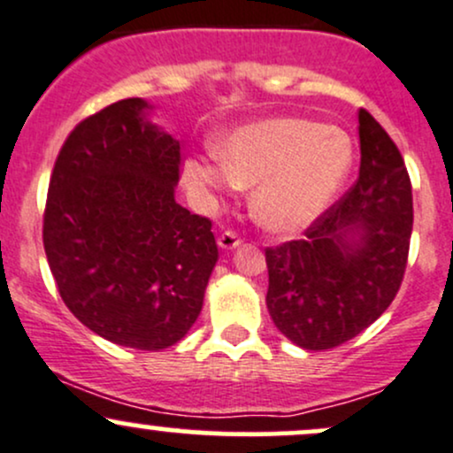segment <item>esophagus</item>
<instances>
[{"instance_id": "1", "label": "esophagus", "mask_w": 453, "mask_h": 453, "mask_svg": "<svg viewBox=\"0 0 453 453\" xmlns=\"http://www.w3.org/2000/svg\"><path fill=\"white\" fill-rule=\"evenodd\" d=\"M242 242V238L236 234L234 230H227V232H223L221 236H219V247H221V250H234V247H238Z\"/></svg>"}]
</instances>
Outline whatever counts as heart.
I'll list each match as a JSON object with an SVG mask.
<instances>
[{"mask_svg":"<svg viewBox=\"0 0 453 453\" xmlns=\"http://www.w3.org/2000/svg\"><path fill=\"white\" fill-rule=\"evenodd\" d=\"M219 163L191 158L187 185L208 193L250 188L251 215L275 234H295L320 215L344 182L352 146L325 124L273 118L245 124L215 143Z\"/></svg>","mask_w":453,"mask_h":453,"instance_id":"heart-1","label":"heart"}]
</instances>
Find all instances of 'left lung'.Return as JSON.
Instances as JSON below:
<instances>
[{"label":"left lung","mask_w":453,"mask_h":453,"mask_svg":"<svg viewBox=\"0 0 453 453\" xmlns=\"http://www.w3.org/2000/svg\"><path fill=\"white\" fill-rule=\"evenodd\" d=\"M359 178L299 241L266 247V307L283 335L329 350L365 331L395 299L412 232L404 158L359 109Z\"/></svg>","instance_id":"8db88e82"}]
</instances>
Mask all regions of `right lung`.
Returning a JSON list of instances; mask_svg holds the SVG:
<instances>
[{"label":"right lung","mask_w":453,"mask_h":453,"mask_svg":"<svg viewBox=\"0 0 453 453\" xmlns=\"http://www.w3.org/2000/svg\"><path fill=\"white\" fill-rule=\"evenodd\" d=\"M124 98L73 128L56 158L42 219L49 268L89 331L137 350L187 335L219 250L211 219L173 200L180 143Z\"/></svg>","instance_id":"right-lung-1"}]
</instances>
